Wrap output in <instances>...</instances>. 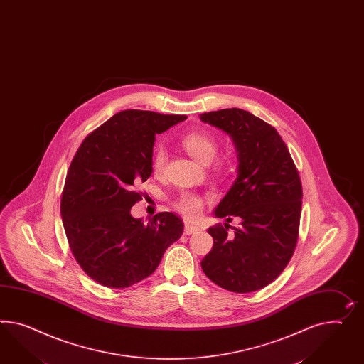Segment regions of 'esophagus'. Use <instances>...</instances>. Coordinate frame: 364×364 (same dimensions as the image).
Returning <instances> with one entry per match:
<instances>
[{
	"label": "esophagus",
	"mask_w": 364,
	"mask_h": 364,
	"mask_svg": "<svg viewBox=\"0 0 364 364\" xmlns=\"http://www.w3.org/2000/svg\"><path fill=\"white\" fill-rule=\"evenodd\" d=\"M198 226L192 225V224H186L184 226V235H193L198 232Z\"/></svg>",
	"instance_id": "34e87169"
}]
</instances>
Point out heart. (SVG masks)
Wrapping results in <instances>:
<instances>
[{
  "mask_svg": "<svg viewBox=\"0 0 364 364\" xmlns=\"http://www.w3.org/2000/svg\"><path fill=\"white\" fill-rule=\"evenodd\" d=\"M183 146L187 149L188 154L193 157L200 164L207 166L213 157L216 156V141L210 136L201 132H191L183 139ZM167 164V151L164 147H157L152 156V169L154 173L160 175L166 169ZM177 210L187 217L196 218L203 209V198L191 192H184L173 201Z\"/></svg>",
  "mask_w": 364,
  "mask_h": 364,
  "instance_id": "b5f03b06",
  "label": "heart"
}]
</instances>
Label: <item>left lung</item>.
I'll list each match as a JSON object with an SVG mask.
<instances>
[{
	"mask_svg": "<svg viewBox=\"0 0 364 364\" xmlns=\"http://www.w3.org/2000/svg\"><path fill=\"white\" fill-rule=\"evenodd\" d=\"M228 134L237 151L236 181L215 209L224 225L208 229L213 247L201 261L210 281L233 293H252L273 282L294 253L302 184L285 141L274 127L241 108L201 114ZM232 216L240 226L228 232Z\"/></svg>",
	"mask_w": 364,
	"mask_h": 364,
	"instance_id": "8db88e82",
	"label": "left lung"
}]
</instances>
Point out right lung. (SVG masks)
Instances as JSON below:
<instances>
[{
	"label": "right lung",
	"mask_w": 364,
	"mask_h": 364,
	"mask_svg": "<svg viewBox=\"0 0 364 364\" xmlns=\"http://www.w3.org/2000/svg\"><path fill=\"white\" fill-rule=\"evenodd\" d=\"M186 115L126 109L82 141L70 164L60 215L77 262L98 284L124 289L156 270L168 246L184 230L171 212L131 216L141 200L135 186L152 173L155 135Z\"/></svg>",
	"instance_id": "add662e5"
}]
</instances>
